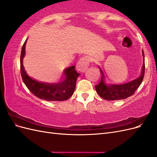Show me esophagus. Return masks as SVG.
I'll return each instance as SVG.
<instances>
[{
	"label": "esophagus",
	"instance_id": "esophagus-1",
	"mask_svg": "<svg viewBox=\"0 0 157 157\" xmlns=\"http://www.w3.org/2000/svg\"><path fill=\"white\" fill-rule=\"evenodd\" d=\"M90 59L88 57H83L80 59L77 64V69L80 72H84L88 68Z\"/></svg>",
	"mask_w": 157,
	"mask_h": 157
}]
</instances>
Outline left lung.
Instances as JSON below:
<instances>
[{
	"label": "left lung",
	"mask_w": 157,
	"mask_h": 157,
	"mask_svg": "<svg viewBox=\"0 0 157 157\" xmlns=\"http://www.w3.org/2000/svg\"><path fill=\"white\" fill-rule=\"evenodd\" d=\"M142 55L144 57L143 66L141 68L140 76L135 80L122 84H107L104 75L101 69L99 67L101 73V81L98 85H96V90L99 96L106 100H119L124 99L132 96L136 90L139 88L144 77L145 73V56L144 50H142Z\"/></svg>",
	"instance_id": "8db88e82"
}]
</instances>
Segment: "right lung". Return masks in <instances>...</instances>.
I'll use <instances>...</instances> for the list:
<instances>
[{
	"label": "right lung",
	"instance_id": "right-lung-1",
	"mask_svg": "<svg viewBox=\"0 0 157 157\" xmlns=\"http://www.w3.org/2000/svg\"><path fill=\"white\" fill-rule=\"evenodd\" d=\"M23 44L20 56V70L23 82L35 96L46 101H64L73 94L76 82L80 74L75 70V66H71L64 70V78L58 83H46L38 81L28 75L23 65V59L25 54V44Z\"/></svg>",
	"mask_w": 157,
	"mask_h": 157
}]
</instances>
